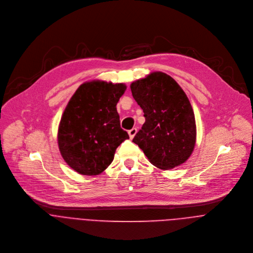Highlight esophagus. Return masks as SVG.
I'll list each match as a JSON object with an SVG mask.
<instances>
[{
    "mask_svg": "<svg viewBox=\"0 0 253 253\" xmlns=\"http://www.w3.org/2000/svg\"><path fill=\"white\" fill-rule=\"evenodd\" d=\"M136 133H137V129H136V128H132L131 130H129V131H128V134H129L130 139H133L134 136L136 135Z\"/></svg>",
    "mask_w": 253,
    "mask_h": 253,
    "instance_id": "1",
    "label": "esophagus"
}]
</instances>
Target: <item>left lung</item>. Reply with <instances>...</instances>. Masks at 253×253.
I'll use <instances>...</instances> for the list:
<instances>
[{
  "label": "left lung",
  "instance_id": "1",
  "mask_svg": "<svg viewBox=\"0 0 253 253\" xmlns=\"http://www.w3.org/2000/svg\"><path fill=\"white\" fill-rule=\"evenodd\" d=\"M130 88L145 117L133 142L159 169L169 170L186 162L194 150L196 124L182 88L162 72L134 81Z\"/></svg>",
  "mask_w": 253,
  "mask_h": 253
}]
</instances>
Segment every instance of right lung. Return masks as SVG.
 Here are the masks:
<instances>
[{"mask_svg": "<svg viewBox=\"0 0 253 253\" xmlns=\"http://www.w3.org/2000/svg\"><path fill=\"white\" fill-rule=\"evenodd\" d=\"M126 85L100 80L83 83L72 96L58 129L65 162L82 175H98L109 166L129 135L120 127L116 105Z\"/></svg>", "mask_w": 253, "mask_h": 253, "instance_id": "obj_1", "label": "right lung"}]
</instances>
